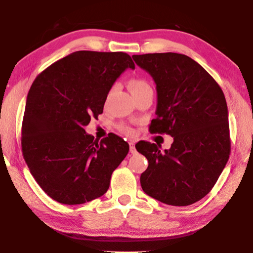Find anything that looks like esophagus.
Segmentation results:
<instances>
[{
	"mask_svg": "<svg viewBox=\"0 0 253 253\" xmlns=\"http://www.w3.org/2000/svg\"><path fill=\"white\" fill-rule=\"evenodd\" d=\"M129 151L131 154H135L136 153V148H135V142L130 141L129 142Z\"/></svg>",
	"mask_w": 253,
	"mask_h": 253,
	"instance_id": "1",
	"label": "esophagus"
}]
</instances>
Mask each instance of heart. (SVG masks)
Returning <instances> with one entry per match:
<instances>
[{
    "instance_id": "1",
    "label": "heart",
    "mask_w": 253,
    "mask_h": 253,
    "mask_svg": "<svg viewBox=\"0 0 253 253\" xmlns=\"http://www.w3.org/2000/svg\"><path fill=\"white\" fill-rule=\"evenodd\" d=\"M127 84H128V88H129L132 95L144 92V91H147V90H152L147 80H144L142 78H130L129 80H128ZM123 129L127 131L128 133L132 132L130 128H128V127H123Z\"/></svg>"
}]
</instances>
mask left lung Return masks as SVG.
Returning <instances> with one entry per match:
<instances>
[{"label": "left lung", "instance_id": "1", "mask_svg": "<svg viewBox=\"0 0 253 253\" xmlns=\"http://www.w3.org/2000/svg\"><path fill=\"white\" fill-rule=\"evenodd\" d=\"M157 84L158 103L150 131L174 138L169 150L140 141L148 169L142 190L169 206L185 207L211 191L230 153L228 110L221 87L200 64L178 53L132 55Z\"/></svg>", "mask_w": 253, "mask_h": 253}]
</instances>
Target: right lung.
<instances>
[{"instance_id": "1", "label": "right lung", "mask_w": 253, "mask_h": 253, "mask_svg": "<svg viewBox=\"0 0 253 253\" xmlns=\"http://www.w3.org/2000/svg\"><path fill=\"white\" fill-rule=\"evenodd\" d=\"M127 68L135 69L127 53L77 51L32 83L21 149L31 175L53 200L82 204L109 189L129 144L114 133L99 142L84 126L103 113L112 85Z\"/></svg>"}]
</instances>
